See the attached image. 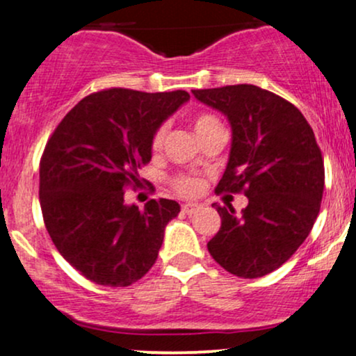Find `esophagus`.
I'll use <instances>...</instances> for the list:
<instances>
[{"label":"esophagus","mask_w":356,"mask_h":356,"mask_svg":"<svg viewBox=\"0 0 356 356\" xmlns=\"http://www.w3.org/2000/svg\"><path fill=\"white\" fill-rule=\"evenodd\" d=\"M197 204L195 202H186V204H182V212L184 214H192V212H195L197 211Z\"/></svg>","instance_id":"1"}]
</instances>
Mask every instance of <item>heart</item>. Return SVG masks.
<instances>
[{
	"instance_id": "b5f03b06",
	"label": "heart",
	"mask_w": 356,
	"mask_h": 356,
	"mask_svg": "<svg viewBox=\"0 0 356 356\" xmlns=\"http://www.w3.org/2000/svg\"><path fill=\"white\" fill-rule=\"evenodd\" d=\"M219 125L220 124H219L218 118L212 117V115H199V117H195V120H194V130H195V134H197L199 138H202L207 132H211L212 129H216V127H219ZM165 132H167L165 125H162L161 129L155 132L154 140H152L154 149H159V147L162 145V142H164V137H165ZM174 187L177 192L187 195V194H194V192L199 189V182L195 181V179L187 177V175H181V177L174 179Z\"/></svg>"
}]
</instances>
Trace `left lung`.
I'll return each mask as SVG.
<instances>
[{
	"mask_svg": "<svg viewBox=\"0 0 356 356\" xmlns=\"http://www.w3.org/2000/svg\"><path fill=\"white\" fill-rule=\"evenodd\" d=\"M194 97L229 120L226 170L216 191L241 192L248 206H218L220 229L207 243L231 275L261 277L286 263L318 218L325 165L313 129L288 100L256 85L194 90Z\"/></svg>",
	"mask_w": 356,
	"mask_h": 356,
	"instance_id": "left-lung-1",
	"label": "left lung"
}]
</instances>
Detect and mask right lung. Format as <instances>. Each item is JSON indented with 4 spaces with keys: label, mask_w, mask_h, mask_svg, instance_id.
Masks as SVG:
<instances>
[{
    "label": "right lung",
    "mask_w": 356,
    "mask_h": 356,
    "mask_svg": "<svg viewBox=\"0 0 356 356\" xmlns=\"http://www.w3.org/2000/svg\"><path fill=\"white\" fill-rule=\"evenodd\" d=\"M189 93L110 88L65 115L40 162V204L48 234L76 271L102 286H130L154 266L169 220V199L144 209L125 204L138 169L152 159L155 132Z\"/></svg>",
    "instance_id": "right-lung-1"
}]
</instances>
